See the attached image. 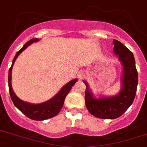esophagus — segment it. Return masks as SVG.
Masks as SVG:
<instances>
[{"label": "esophagus", "mask_w": 147, "mask_h": 147, "mask_svg": "<svg viewBox=\"0 0 147 147\" xmlns=\"http://www.w3.org/2000/svg\"><path fill=\"white\" fill-rule=\"evenodd\" d=\"M84 76V73L82 72V71H80V72L78 73V77L80 79H82V78Z\"/></svg>", "instance_id": "1"}]
</instances>
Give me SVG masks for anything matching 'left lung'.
Segmentation results:
<instances>
[{
	"instance_id": "1",
	"label": "left lung",
	"mask_w": 147,
	"mask_h": 147,
	"mask_svg": "<svg viewBox=\"0 0 147 147\" xmlns=\"http://www.w3.org/2000/svg\"><path fill=\"white\" fill-rule=\"evenodd\" d=\"M113 52L122 65L121 87L116 95L100 96L96 98L86 84L85 104L88 111L99 118L115 119L121 116L131 105L138 85V73L133 53L121 42L113 40Z\"/></svg>"
}]
</instances>
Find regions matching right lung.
Returning a JSON list of instances; mask_svg holds the SVG:
<instances>
[{"instance_id": "add662e5", "label": "right lung", "mask_w": 147, "mask_h": 147, "mask_svg": "<svg viewBox=\"0 0 147 147\" xmlns=\"http://www.w3.org/2000/svg\"><path fill=\"white\" fill-rule=\"evenodd\" d=\"M39 40H40L37 38L32 39L31 40L28 41L22 47V49L16 53V55L13 58V61H12L11 66L9 68V71H8V89H9L10 96H11V98L13 104L22 113H24L26 117H28V118H29L32 120H34V121H44V120L53 118V117L55 116V115L58 114V113L61 111V108L63 107L67 94L69 93L72 86L76 83L78 79H74L68 82L66 84H65L61 88V90L53 97H52L51 99H50L47 101L44 102L39 103V104H32V103L24 102L21 100V99H19L15 94L14 92H13V89H12V68H13V64H14V62L16 61V58H18V56L22 53V52L28 46H29L32 43L38 42Z\"/></svg>"}]
</instances>
